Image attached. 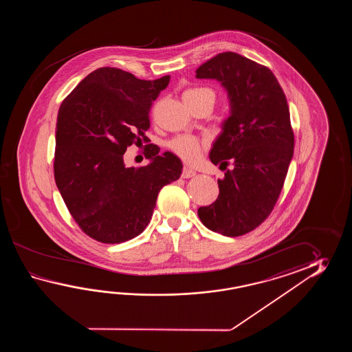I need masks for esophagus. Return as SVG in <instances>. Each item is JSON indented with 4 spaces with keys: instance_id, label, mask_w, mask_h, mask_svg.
<instances>
[{
    "instance_id": "obj_1",
    "label": "esophagus",
    "mask_w": 352,
    "mask_h": 352,
    "mask_svg": "<svg viewBox=\"0 0 352 352\" xmlns=\"http://www.w3.org/2000/svg\"><path fill=\"white\" fill-rule=\"evenodd\" d=\"M196 173L192 171L191 168H188V167H184V170H182V173H181V177L182 179H191V177H194Z\"/></svg>"
}]
</instances>
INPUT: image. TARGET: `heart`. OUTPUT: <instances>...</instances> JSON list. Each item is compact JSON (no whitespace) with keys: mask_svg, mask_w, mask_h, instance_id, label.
I'll use <instances>...</instances> for the list:
<instances>
[{"mask_svg":"<svg viewBox=\"0 0 352 352\" xmlns=\"http://www.w3.org/2000/svg\"><path fill=\"white\" fill-rule=\"evenodd\" d=\"M185 94H187V96L211 94L215 99L214 91L209 89V88H204V87L186 90ZM170 148L176 156H179L181 160H184L187 164H196L200 160L202 150L205 148V142H202L194 135H182L173 138V141L170 142Z\"/></svg>","mask_w":352,"mask_h":352,"instance_id":"heart-1","label":"heart"}]
</instances>
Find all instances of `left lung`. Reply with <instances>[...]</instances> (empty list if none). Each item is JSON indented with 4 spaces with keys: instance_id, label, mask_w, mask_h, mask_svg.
I'll return each mask as SVG.
<instances>
[{
    "instance_id": "1",
    "label": "left lung",
    "mask_w": 352,
    "mask_h": 352,
    "mask_svg": "<svg viewBox=\"0 0 352 352\" xmlns=\"http://www.w3.org/2000/svg\"><path fill=\"white\" fill-rule=\"evenodd\" d=\"M217 79L230 99L232 113L210 152L214 165L232 170L217 179V201L197 210L202 224L225 236L254 230L270 217L293 157L294 135L285 91L272 70L226 52L196 70Z\"/></svg>"
}]
</instances>
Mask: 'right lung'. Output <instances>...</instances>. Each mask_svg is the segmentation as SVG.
I'll list each match as a JSON object with an SVG mask.
<instances>
[{"mask_svg":"<svg viewBox=\"0 0 352 352\" xmlns=\"http://www.w3.org/2000/svg\"><path fill=\"white\" fill-rule=\"evenodd\" d=\"M170 75L142 80L117 67L85 76L60 105L54 177L69 212L91 239L118 244L146 229L162 187L179 179L171 152L144 156L150 165L126 167L132 143L148 142L150 109Z\"/></svg>","mask_w":352,"mask_h":352,"instance_id":"add662e5","label":"right lung"}]
</instances>
